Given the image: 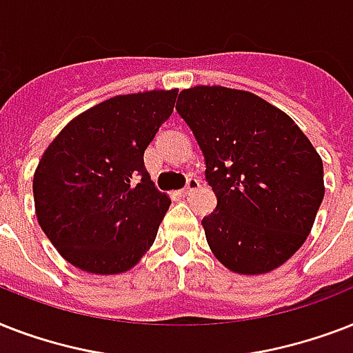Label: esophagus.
<instances>
[{"mask_svg": "<svg viewBox=\"0 0 353 353\" xmlns=\"http://www.w3.org/2000/svg\"><path fill=\"white\" fill-rule=\"evenodd\" d=\"M199 187H201V185H199L198 179H194V177H190V179H188V181H187V187L181 188L179 192H181L183 196H190V194L196 192V190H198Z\"/></svg>", "mask_w": 353, "mask_h": 353, "instance_id": "34e87169", "label": "esophagus"}]
</instances>
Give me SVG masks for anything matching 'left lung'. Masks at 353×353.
Listing matches in <instances>:
<instances>
[{
  "instance_id": "8db88e82",
  "label": "left lung",
  "mask_w": 353,
  "mask_h": 353,
  "mask_svg": "<svg viewBox=\"0 0 353 353\" xmlns=\"http://www.w3.org/2000/svg\"><path fill=\"white\" fill-rule=\"evenodd\" d=\"M179 112L205 155L218 205L203 218L210 251L238 274H263L295 254L324 198L323 159L295 121L254 93L194 85Z\"/></svg>"
}]
</instances>
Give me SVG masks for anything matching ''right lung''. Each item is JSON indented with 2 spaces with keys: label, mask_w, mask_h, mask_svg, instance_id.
<instances>
[{
  "label": "right lung",
  "mask_w": 353,
  "mask_h": 353,
  "mask_svg": "<svg viewBox=\"0 0 353 353\" xmlns=\"http://www.w3.org/2000/svg\"><path fill=\"white\" fill-rule=\"evenodd\" d=\"M177 90L117 95L69 121L32 179L36 218L74 268L119 274L137 265L170 207L144 150L170 117Z\"/></svg>",
  "instance_id": "obj_1"
}]
</instances>
